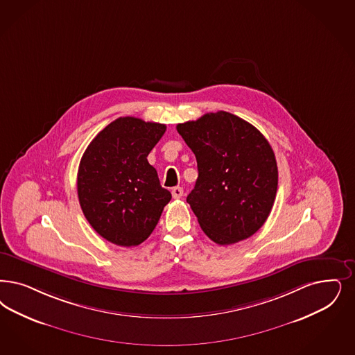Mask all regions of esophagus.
<instances>
[{
	"mask_svg": "<svg viewBox=\"0 0 355 355\" xmlns=\"http://www.w3.org/2000/svg\"><path fill=\"white\" fill-rule=\"evenodd\" d=\"M171 196H173L174 199H181L182 196H184V189L182 187H174L171 190Z\"/></svg>",
	"mask_w": 355,
	"mask_h": 355,
	"instance_id": "34e87169",
	"label": "esophagus"
}]
</instances>
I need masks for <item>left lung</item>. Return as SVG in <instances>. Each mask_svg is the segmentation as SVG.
Here are the masks:
<instances>
[{
	"mask_svg": "<svg viewBox=\"0 0 355 355\" xmlns=\"http://www.w3.org/2000/svg\"><path fill=\"white\" fill-rule=\"evenodd\" d=\"M177 131L196 155L198 180L186 200L203 232L219 245L257 232L278 187L275 155L265 136L227 111L180 123Z\"/></svg>",
	"mask_w": 355,
	"mask_h": 355,
	"instance_id": "1",
	"label": "left lung"
}]
</instances>
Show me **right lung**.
I'll use <instances>...</instances> for the list:
<instances>
[{
  "instance_id": "obj_1",
  "label": "right lung",
  "mask_w": 355,
  "mask_h": 355,
  "mask_svg": "<svg viewBox=\"0 0 355 355\" xmlns=\"http://www.w3.org/2000/svg\"><path fill=\"white\" fill-rule=\"evenodd\" d=\"M166 131L161 123L118 118L92 140L80 161L77 193L86 220L119 246L146 241L171 194L148 155Z\"/></svg>"
}]
</instances>
